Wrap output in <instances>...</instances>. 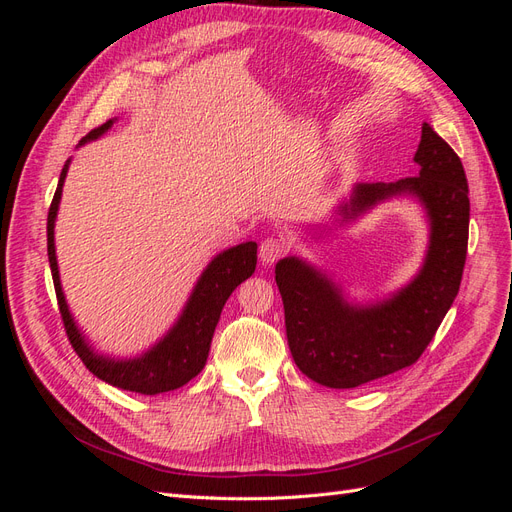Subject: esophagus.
Returning <instances> with one entry per match:
<instances>
[{
  "mask_svg": "<svg viewBox=\"0 0 512 512\" xmlns=\"http://www.w3.org/2000/svg\"><path fill=\"white\" fill-rule=\"evenodd\" d=\"M284 250H286V245L280 237H269L260 243V250H258L260 262L262 265H273L275 260H280Z\"/></svg>",
  "mask_w": 512,
  "mask_h": 512,
  "instance_id": "esophagus-1",
  "label": "esophagus"
}]
</instances>
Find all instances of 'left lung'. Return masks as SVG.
<instances>
[{"label": "left lung", "mask_w": 512, "mask_h": 512, "mask_svg": "<svg viewBox=\"0 0 512 512\" xmlns=\"http://www.w3.org/2000/svg\"><path fill=\"white\" fill-rule=\"evenodd\" d=\"M414 162L416 177L356 183L337 207L339 224L397 196H412L423 207L429 245L406 286L380 301L352 303L331 275L299 256L275 265L292 359L307 378L329 389H354L416 363L459 292L470 226L466 173L429 123H423Z\"/></svg>", "instance_id": "left-lung-1"}]
</instances>
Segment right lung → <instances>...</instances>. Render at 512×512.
<instances>
[{"mask_svg": "<svg viewBox=\"0 0 512 512\" xmlns=\"http://www.w3.org/2000/svg\"><path fill=\"white\" fill-rule=\"evenodd\" d=\"M115 121L117 119H108L100 128L91 130L87 136L81 138L79 147L106 134L113 128ZM68 168L70 160L61 168L57 190L49 209V220H46V247H49V265L53 273L59 312L61 320H64L70 344L76 350V354L81 356V361L91 374L117 386V389L141 395L175 391L203 371L209 356L213 331L218 327L224 303L228 301L232 290L256 271L258 245L254 241H245L235 247H228V250L220 252L218 256H213L207 269L200 273L198 282L190 292V297L185 301L173 327H170L168 333L160 337L149 350L138 356H130V359H117V356L100 354L87 342V337L79 329V324H76L59 280L55 254V220Z\"/></svg>", "mask_w": 512, "mask_h": 512, "instance_id": "1", "label": "right lung"}]
</instances>
